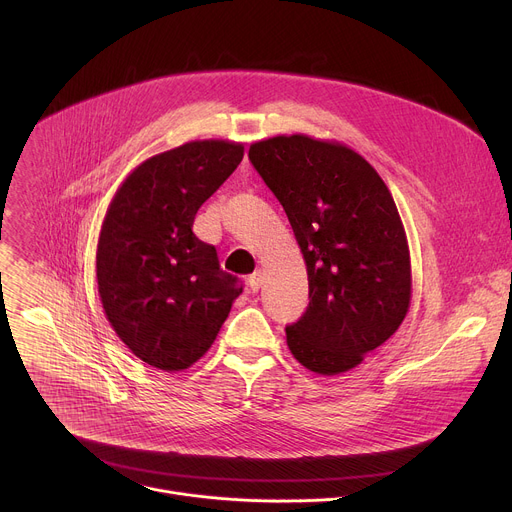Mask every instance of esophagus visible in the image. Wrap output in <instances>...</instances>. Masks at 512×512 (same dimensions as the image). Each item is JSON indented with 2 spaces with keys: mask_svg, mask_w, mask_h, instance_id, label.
Masks as SVG:
<instances>
[{
  "mask_svg": "<svg viewBox=\"0 0 512 512\" xmlns=\"http://www.w3.org/2000/svg\"><path fill=\"white\" fill-rule=\"evenodd\" d=\"M263 279H265V271L263 269H257L251 277H249V285L253 291H259L261 285H263Z\"/></svg>",
  "mask_w": 512,
  "mask_h": 512,
  "instance_id": "34e87169",
  "label": "esophagus"
}]
</instances>
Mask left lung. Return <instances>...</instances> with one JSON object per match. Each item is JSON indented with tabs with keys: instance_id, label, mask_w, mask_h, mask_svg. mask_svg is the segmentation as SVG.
Listing matches in <instances>:
<instances>
[{
	"instance_id": "8db88e82",
	"label": "left lung",
	"mask_w": 512,
	"mask_h": 512,
	"mask_svg": "<svg viewBox=\"0 0 512 512\" xmlns=\"http://www.w3.org/2000/svg\"><path fill=\"white\" fill-rule=\"evenodd\" d=\"M307 265L309 305L285 327L293 358L337 376L390 339L410 309V249L392 193L356 150L307 134L253 142Z\"/></svg>"
}]
</instances>
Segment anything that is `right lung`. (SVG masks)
Segmentation results:
<instances>
[{
  "label": "right lung",
  "mask_w": 512,
  "mask_h": 512,
  "mask_svg": "<svg viewBox=\"0 0 512 512\" xmlns=\"http://www.w3.org/2000/svg\"><path fill=\"white\" fill-rule=\"evenodd\" d=\"M243 144L193 140L140 162L98 239V293L116 335L156 370L181 372L213 346L243 287L193 233L201 205L243 160Z\"/></svg>",
  "instance_id": "obj_1"
}]
</instances>
